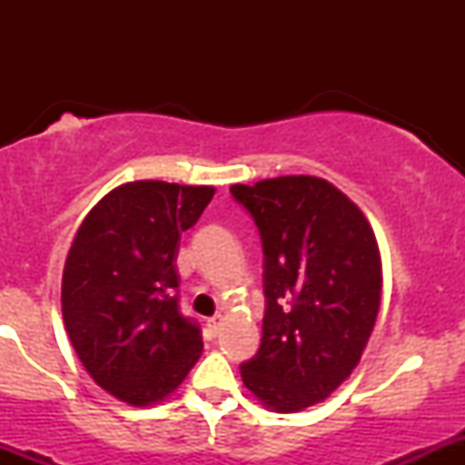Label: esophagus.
I'll return each instance as SVG.
<instances>
[{
	"instance_id": "34e87169",
	"label": "esophagus",
	"mask_w": 465,
	"mask_h": 465,
	"mask_svg": "<svg viewBox=\"0 0 465 465\" xmlns=\"http://www.w3.org/2000/svg\"><path fill=\"white\" fill-rule=\"evenodd\" d=\"M206 326H209V331H211V335H218L220 332V326H223V317L220 315H215V317H211L209 322H206Z\"/></svg>"
}]
</instances>
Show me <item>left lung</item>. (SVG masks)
I'll return each mask as SVG.
<instances>
[{"label": "left lung", "mask_w": 465, "mask_h": 465, "mask_svg": "<svg viewBox=\"0 0 465 465\" xmlns=\"http://www.w3.org/2000/svg\"><path fill=\"white\" fill-rule=\"evenodd\" d=\"M262 242L265 317L245 387L274 411L326 401L358 367L380 311L382 262L371 224L322 177L233 184Z\"/></svg>", "instance_id": "8db88e82"}]
</instances>
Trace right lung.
<instances>
[{
	"label": "right lung",
	"mask_w": 465,
	"mask_h": 465,
	"mask_svg": "<svg viewBox=\"0 0 465 465\" xmlns=\"http://www.w3.org/2000/svg\"><path fill=\"white\" fill-rule=\"evenodd\" d=\"M213 186L139 180L85 215L63 272V320L98 387L128 405H157L203 353L198 322L177 306V250Z\"/></svg>",
	"instance_id": "add662e5"
}]
</instances>
